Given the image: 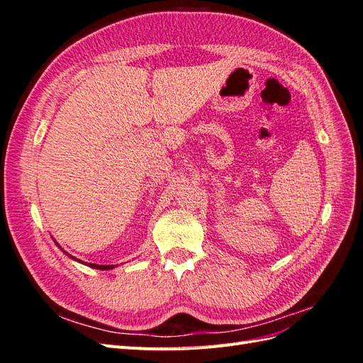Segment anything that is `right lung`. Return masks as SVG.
Returning <instances> with one entry per match:
<instances>
[{"label":"right lung","mask_w":363,"mask_h":363,"mask_svg":"<svg viewBox=\"0 0 363 363\" xmlns=\"http://www.w3.org/2000/svg\"><path fill=\"white\" fill-rule=\"evenodd\" d=\"M60 250H62V248H60ZM72 259H74V257H72ZM75 260H79V259H75ZM79 262H82V260H79ZM87 265H89L91 268H95V269H103V271L115 268L113 265H95V263H87Z\"/></svg>","instance_id":"add662e5"}]
</instances>
